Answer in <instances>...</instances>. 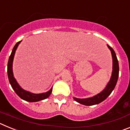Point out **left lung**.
<instances>
[{"label":"left lung","mask_w":130,"mask_h":130,"mask_svg":"<svg viewBox=\"0 0 130 130\" xmlns=\"http://www.w3.org/2000/svg\"><path fill=\"white\" fill-rule=\"evenodd\" d=\"M107 45L111 51L112 58V70L109 81L107 84L106 87H105L104 90H102L101 92L98 93V94L95 95L92 97L87 98H77L73 97V100L79 104L87 105V106L100 104L104 100H105L111 94V93L112 92V90H114L115 87L117 85L119 74V61L117 60V55H116V53L113 49L109 45Z\"/></svg>","instance_id":"1"}]
</instances>
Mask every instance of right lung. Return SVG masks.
<instances>
[{
  "label": "right lung",
  "instance_id": "right-lung-1",
  "mask_svg": "<svg viewBox=\"0 0 130 130\" xmlns=\"http://www.w3.org/2000/svg\"><path fill=\"white\" fill-rule=\"evenodd\" d=\"M21 42V41H19V42H18V43L15 45V46L13 47V49H12L11 55H10V57H9L8 62V77L10 85H11V87H12V88L15 91V92L23 100L27 101V102H36L46 99V98H47L50 96V94L52 92L53 87L49 91L46 92L40 93V94H34V93H32L29 91L24 90L23 88H21V87L18 84V83L17 82L16 79H15L14 76H13V58H14L16 49H17L18 45H19Z\"/></svg>",
  "mask_w": 130,
  "mask_h": 130
}]
</instances>
